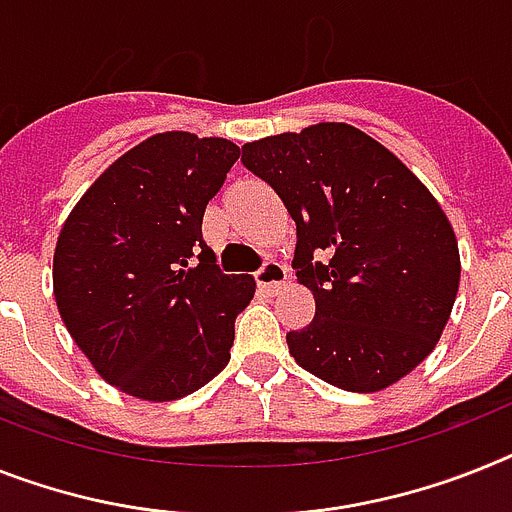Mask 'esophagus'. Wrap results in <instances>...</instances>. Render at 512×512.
Listing matches in <instances>:
<instances>
[{"label": "esophagus", "mask_w": 512, "mask_h": 512, "mask_svg": "<svg viewBox=\"0 0 512 512\" xmlns=\"http://www.w3.org/2000/svg\"><path fill=\"white\" fill-rule=\"evenodd\" d=\"M255 283H257V291H263V294H276L281 289L283 283H286V268L281 263H263V268L255 273Z\"/></svg>", "instance_id": "esophagus-1"}]
</instances>
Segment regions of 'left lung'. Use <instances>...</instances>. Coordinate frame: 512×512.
I'll return each mask as SVG.
<instances>
[{"label": "left lung", "mask_w": 512, "mask_h": 512, "mask_svg": "<svg viewBox=\"0 0 512 512\" xmlns=\"http://www.w3.org/2000/svg\"><path fill=\"white\" fill-rule=\"evenodd\" d=\"M242 163L296 223L291 268L315 296V317L286 333L296 364L351 393L409 375L440 341L461 281L432 192L343 122L247 143Z\"/></svg>", "instance_id": "left-lung-1"}]
</instances>
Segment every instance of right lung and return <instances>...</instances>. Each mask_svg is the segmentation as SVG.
Returning a JSON list of instances; mask_svg holds the SVG:
<instances>
[{"label": "right lung", "mask_w": 512, "mask_h": 512, "mask_svg": "<svg viewBox=\"0 0 512 512\" xmlns=\"http://www.w3.org/2000/svg\"><path fill=\"white\" fill-rule=\"evenodd\" d=\"M236 158L223 137L161 132L111 163L64 221L54 249L59 315L122 393L176 401L229 364L255 283L221 273L203 213Z\"/></svg>", "instance_id": "1"}]
</instances>
